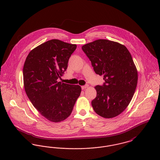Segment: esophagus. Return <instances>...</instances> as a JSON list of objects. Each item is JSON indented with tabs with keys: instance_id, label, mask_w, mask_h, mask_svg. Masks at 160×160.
<instances>
[{
	"instance_id": "obj_1",
	"label": "esophagus",
	"mask_w": 160,
	"mask_h": 160,
	"mask_svg": "<svg viewBox=\"0 0 160 160\" xmlns=\"http://www.w3.org/2000/svg\"><path fill=\"white\" fill-rule=\"evenodd\" d=\"M88 87H89V86H88V85H85V86H81V88H82V89H85L88 88Z\"/></svg>"
}]
</instances>
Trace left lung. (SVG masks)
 I'll list each match as a JSON object with an SVG mask.
<instances>
[{"instance_id":"obj_1","label":"left lung","mask_w":160,"mask_h":160,"mask_svg":"<svg viewBox=\"0 0 160 160\" xmlns=\"http://www.w3.org/2000/svg\"><path fill=\"white\" fill-rule=\"evenodd\" d=\"M82 49L95 72L105 80L103 86L95 87L93 110L103 118L117 116L129 105L137 87V70L130 52L124 45L107 39L96 40Z\"/></svg>"}]
</instances>
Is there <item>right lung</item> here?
<instances>
[{"instance_id":"right-lung-1","label":"right lung","mask_w":160,"mask_h":160,"mask_svg":"<svg viewBox=\"0 0 160 160\" xmlns=\"http://www.w3.org/2000/svg\"><path fill=\"white\" fill-rule=\"evenodd\" d=\"M76 47L52 39L32 49L24 64L26 95L41 114L52 122L67 119L81 94L79 85L57 81L67 70L69 58Z\"/></svg>"}]
</instances>
